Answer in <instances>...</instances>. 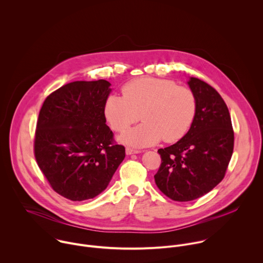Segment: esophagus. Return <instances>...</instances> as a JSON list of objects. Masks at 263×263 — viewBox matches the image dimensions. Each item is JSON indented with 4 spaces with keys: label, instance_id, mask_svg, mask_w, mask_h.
<instances>
[{
    "label": "esophagus",
    "instance_id": "obj_1",
    "mask_svg": "<svg viewBox=\"0 0 263 263\" xmlns=\"http://www.w3.org/2000/svg\"><path fill=\"white\" fill-rule=\"evenodd\" d=\"M140 153L139 149H134V148H131V147H126V154L127 155H131V154H138Z\"/></svg>",
    "mask_w": 263,
    "mask_h": 263
}]
</instances>
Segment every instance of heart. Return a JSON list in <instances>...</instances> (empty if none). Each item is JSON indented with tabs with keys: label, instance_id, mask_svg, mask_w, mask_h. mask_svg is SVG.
<instances>
[{
	"label": "heart",
	"instance_id": "b5f03b06",
	"mask_svg": "<svg viewBox=\"0 0 263 263\" xmlns=\"http://www.w3.org/2000/svg\"><path fill=\"white\" fill-rule=\"evenodd\" d=\"M123 96L112 93L105 102V117L117 132L126 130L141 119L144 123L121 136L127 144L141 147L175 142L190 130L197 111L193 90L175 81L142 77L126 83Z\"/></svg>",
	"mask_w": 263,
	"mask_h": 263
}]
</instances>
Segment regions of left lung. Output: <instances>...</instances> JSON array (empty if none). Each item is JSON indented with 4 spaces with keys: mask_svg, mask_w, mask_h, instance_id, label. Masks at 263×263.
Segmentation results:
<instances>
[{
    "mask_svg": "<svg viewBox=\"0 0 263 263\" xmlns=\"http://www.w3.org/2000/svg\"><path fill=\"white\" fill-rule=\"evenodd\" d=\"M197 111L190 131L178 142L159 148L161 164L154 176L162 194L177 202L196 200L226 175L234 147L228 107L209 84L191 78Z\"/></svg>",
    "mask_w": 263,
    "mask_h": 263,
    "instance_id": "1",
    "label": "left lung"
}]
</instances>
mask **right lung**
Here are the masks:
<instances>
[{"label": "right lung", "instance_id": "right-lung-1", "mask_svg": "<svg viewBox=\"0 0 263 263\" xmlns=\"http://www.w3.org/2000/svg\"><path fill=\"white\" fill-rule=\"evenodd\" d=\"M106 80L74 81L50 93L36 124L34 156L50 186L70 201L97 197L125 158L106 125Z\"/></svg>", "mask_w": 263, "mask_h": 263}]
</instances>
